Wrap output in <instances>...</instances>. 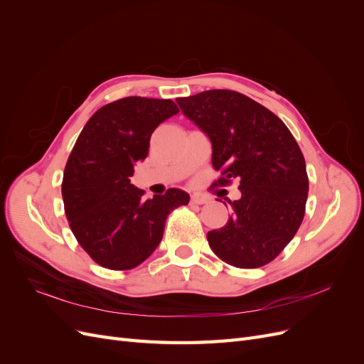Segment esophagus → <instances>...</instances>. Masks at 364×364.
<instances>
[{
  "label": "esophagus",
  "mask_w": 364,
  "mask_h": 364,
  "mask_svg": "<svg viewBox=\"0 0 364 364\" xmlns=\"http://www.w3.org/2000/svg\"><path fill=\"white\" fill-rule=\"evenodd\" d=\"M208 200L205 199V197H200V196H191V203L193 205H203L206 203Z\"/></svg>",
  "instance_id": "1"
}]
</instances>
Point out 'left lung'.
<instances>
[{"label": "left lung", "mask_w": 364, "mask_h": 364, "mask_svg": "<svg viewBox=\"0 0 364 364\" xmlns=\"http://www.w3.org/2000/svg\"><path fill=\"white\" fill-rule=\"evenodd\" d=\"M176 102L211 141L213 167L223 176L214 185L240 183L232 215L209 230V246L234 267L266 266L304 220L308 176L299 146L277 115L240 92L211 90Z\"/></svg>", "instance_id": "obj_1"}]
</instances>
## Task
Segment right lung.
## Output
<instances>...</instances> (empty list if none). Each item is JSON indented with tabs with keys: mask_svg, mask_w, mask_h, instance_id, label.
<instances>
[{
	"mask_svg": "<svg viewBox=\"0 0 364 364\" xmlns=\"http://www.w3.org/2000/svg\"><path fill=\"white\" fill-rule=\"evenodd\" d=\"M179 112L171 100L126 97L90 118L65 165V214L83 250L102 267L130 270L161 243L168 214L190 196L170 188L144 200L130 183L134 167L149 155L150 136Z\"/></svg>",
	"mask_w": 364,
	"mask_h": 364,
	"instance_id": "right-lung-1",
	"label": "right lung"
}]
</instances>
